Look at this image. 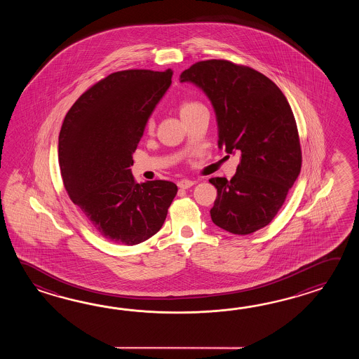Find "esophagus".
I'll list each match as a JSON object with an SVG mask.
<instances>
[{
  "mask_svg": "<svg viewBox=\"0 0 359 359\" xmlns=\"http://www.w3.org/2000/svg\"><path fill=\"white\" fill-rule=\"evenodd\" d=\"M195 184V181H191V180H181V181H178V187L180 189H190L191 186H194Z\"/></svg>",
  "mask_w": 359,
  "mask_h": 359,
  "instance_id": "obj_1",
  "label": "esophagus"
}]
</instances>
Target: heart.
Segmentation results:
<instances>
[{"mask_svg": "<svg viewBox=\"0 0 359 359\" xmlns=\"http://www.w3.org/2000/svg\"><path fill=\"white\" fill-rule=\"evenodd\" d=\"M203 107V105H201L200 102H196V101H184V102L181 104V107H180V114H181V118L190 114V113H192L194 110H196L198 107ZM153 128L154 121L153 119H149V122H147V130H151Z\"/></svg>", "mask_w": 359, "mask_h": 359, "instance_id": "b5f03b06", "label": "heart"}]
</instances>
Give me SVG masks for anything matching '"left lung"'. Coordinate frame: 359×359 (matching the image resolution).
I'll list each match as a JSON object with an SVG mask.
<instances>
[{"mask_svg": "<svg viewBox=\"0 0 359 359\" xmlns=\"http://www.w3.org/2000/svg\"><path fill=\"white\" fill-rule=\"evenodd\" d=\"M210 100L218 147L241 153L231 180L210 178L215 226L235 235L266 227L283 206L302 168L297 122L283 91L259 72L227 60L198 61L182 72Z\"/></svg>", "mask_w": 359, "mask_h": 359, "instance_id": "1", "label": "left lung"}]
</instances>
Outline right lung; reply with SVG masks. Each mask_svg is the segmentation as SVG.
Wrapping results in <instances>:
<instances>
[{"mask_svg": "<svg viewBox=\"0 0 359 359\" xmlns=\"http://www.w3.org/2000/svg\"><path fill=\"white\" fill-rule=\"evenodd\" d=\"M173 72H116L76 100L61 126L59 164L69 198L115 244L154 236L177 195L169 181H135L132 155Z\"/></svg>", "mask_w": 359, "mask_h": 359, "instance_id": "right-lung-1", "label": "right lung"}]
</instances>
